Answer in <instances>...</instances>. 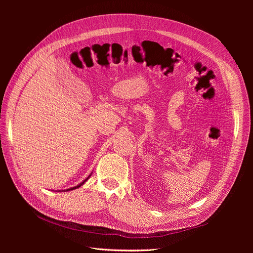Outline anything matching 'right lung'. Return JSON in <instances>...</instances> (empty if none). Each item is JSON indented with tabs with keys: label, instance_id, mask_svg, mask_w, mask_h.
I'll list each match as a JSON object with an SVG mask.
<instances>
[{
	"label": "right lung",
	"instance_id": "right-lung-1",
	"mask_svg": "<svg viewBox=\"0 0 253 253\" xmlns=\"http://www.w3.org/2000/svg\"><path fill=\"white\" fill-rule=\"evenodd\" d=\"M91 174H92V172H91V173H90V174H89V176H88V177H87V178H85V179H84V180H83V181H82V182H81V183H79V184H78V185H76V187H74V188H70V189H68V190H58V191H57V192H68V191H73V190H76V189H79V188H80V187H82V185H83V184H84V183H85V182H86V181H87V180H88V178H89V177H90V176H91Z\"/></svg>",
	"mask_w": 253,
	"mask_h": 253
}]
</instances>
